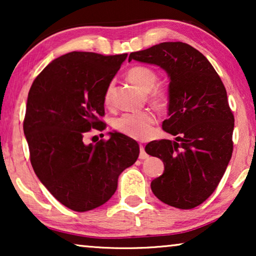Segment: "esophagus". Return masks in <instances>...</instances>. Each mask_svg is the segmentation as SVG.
<instances>
[{"instance_id": "obj_1", "label": "esophagus", "mask_w": 256, "mask_h": 256, "mask_svg": "<svg viewBox=\"0 0 256 256\" xmlns=\"http://www.w3.org/2000/svg\"><path fill=\"white\" fill-rule=\"evenodd\" d=\"M140 158H141V160L148 158V154L146 152V150H144V146H143L142 144L140 146Z\"/></svg>"}]
</instances>
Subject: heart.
Segmentation results:
<instances>
[{
    "label": "heart",
    "instance_id": "1",
    "mask_svg": "<svg viewBox=\"0 0 256 256\" xmlns=\"http://www.w3.org/2000/svg\"><path fill=\"white\" fill-rule=\"evenodd\" d=\"M127 78L132 84L138 86L143 92L148 93L150 90L149 99L157 107H163L166 104V94L164 90L155 88L157 84V74L152 68L144 66H136L128 71ZM112 88L110 85L104 92V104L110 102ZM155 124V115L150 110L134 112V113H124L115 118L113 121V127L118 132L129 136V138L144 140L149 138L152 132V126Z\"/></svg>",
    "mask_w": 256,
    "mask_h": 256
}]
</instances>
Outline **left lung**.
Wrapping results in <instances>:
<instances>
[{
    "label": "left lung",
    "instance_id": "left-lung-1",
    "mask_svg": "<svg viewBox=\"0 0 256 256\" xmlns=\"http://www.w3.org/2000/svg\"><path fill=\"white\" fill-rule=\"evenodd\" d=\"M132 59L160 66L170 80L169 118L162 128L176 138L146 146L164 163L150 186L160 202L194 208L213 194L232 157L234 116L225 86L205 56L182 42L132 52L128 62Z\"/></svg>",
    "mask_w": 256,
    "mask_h": 256
}]
</instances>
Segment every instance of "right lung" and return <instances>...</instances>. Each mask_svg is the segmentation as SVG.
Here are the masks:
<instances>
[{
    "mask_svg": "<svg viewBox=\"0 0 256 256\" xmlns=\"http://www.w3.org/2000/svg\"><path fill=\"white\" fill-rule=\"evenodd\" d=\"M127 54L73 51L52 60L28 94L23 129L34 174L66 208L86 212L104 205L122 171L138 160V142L121 132L85 144L90 129H104V92Z\"/></svg>",
    "mask_w": 256,
    "mask_h": 256,
    "instance_id": "1",
    "label": "right lung"
}]
</instances>
